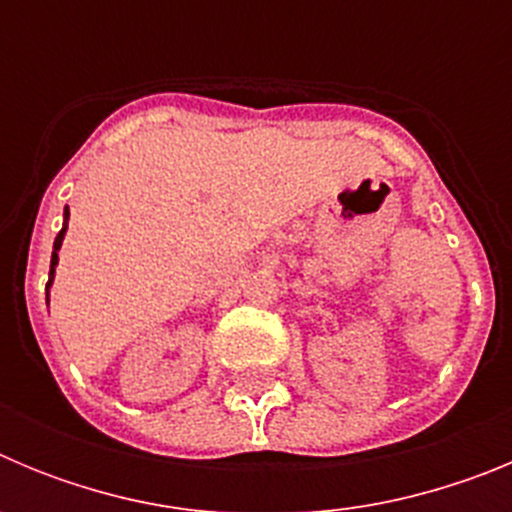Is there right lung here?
<instances>
[{
    "mask_svg": "<svg viewBox=\"0 0 512 512\" xmlns=\"http://www.w3.org/2000/svg\"><path fill=\"white\" fill-rule=\"evenodd\" d=\"M66 220H69V207H66ZM63 233H66V225H63V228H61V233L56 235V243H53V256H51V277H48V287H51V282H53V271H56V264H58V251H61ZM45 300H48V295H45Z\"/></svg>",
    "mask_w": 512,
    "mask_h": 512,
    "instance_id": "1",
    "label": "right lung"
}]
</instances>
